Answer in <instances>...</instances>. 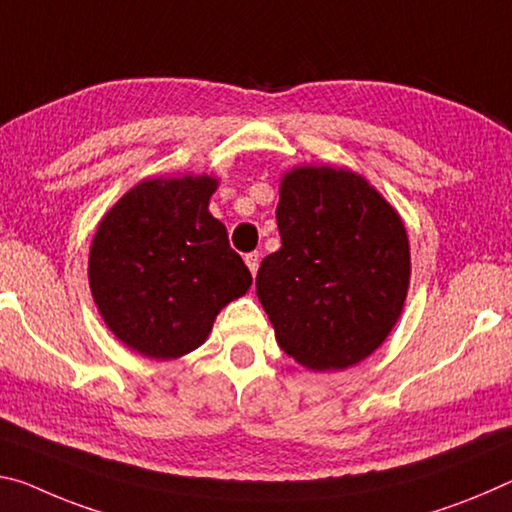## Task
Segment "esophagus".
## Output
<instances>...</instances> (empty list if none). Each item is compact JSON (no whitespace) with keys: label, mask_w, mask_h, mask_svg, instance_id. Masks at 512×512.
<instances>
[{"label":"esophagus","mask_w":512,"mask_h":512,"mask_svg":"<svg viewBox=\"0 0 512 512\" xmlns=\"http://www.w3.org/2000/svg\"><path fill=\"white\" fill-rule=\"evenodd\" d=\"M246 266H248V271L253 273V278H255L257 269H259V253H248L246 255Z\"/></svg>","instance_id":"obj_1"}]
</instances>
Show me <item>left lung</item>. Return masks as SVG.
<instances>
[{
    "instance_id": "1",
    "label": "left lung",
    "mask_w": 512,
    "mask_h": 512,
    "mask_svg": "<svg viewBox=\"0 0 512 512\" xmlns=\"http://www.w3.org/2000/svg\"><path fill=\"white\" fill-rule=\"evenodd\" d=\"M282 246L257 271V298L282 351L342 371L389 337L410 287L403 218L351 168L296 166L280 180Z\"/></svg>"
}]
</instances>
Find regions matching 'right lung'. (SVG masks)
<instances>
[{
  "label": "right lung",
  "instance_id": "add662e5",
  "mask_svg": "<svg viewBox=\"0 0 512 512\" xmlns=\"http://www.w3.org/2000/svg\"><path fill=\"white\" fill-rule=\"evenodd\" d=\"M212 175L150 177L132 186L97 225L88 285L107 328L150 360L196 351L218 312L253 275L209 214Z\"/></svg>",
  "mask_w": 512,
  "mask_h": 512
}]
</instances>
